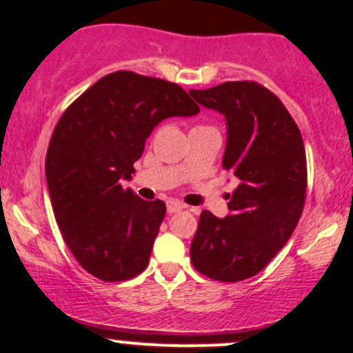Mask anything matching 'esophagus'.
I'll return each mask as SVG.
<instances>
[{
	"mask_svg": "<svg viewBox=\"0 0 353 353\" xmlns=\"http://www.w3.org/2000/svg\"><path fill=\"white\" fill-rule=\"evenodd\" d=\"M183 208H184L183 203L176 201V199H170V201H167V212L169 213H177V212H181Z\"/></svg>",
	"mask_w": 353,
	"mask_h": 353,
	"instance_id": "esophagus-1",
	"label": "esophagus"
}]
</instances>
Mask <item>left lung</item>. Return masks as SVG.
Returning a JSON list of instances; mask_svg holds the SVG:
<instances>
[{
    "label": "left lung",
    "instance_id": "obj_1",
    "mask_svg": "<svg viewBox=\"0 0 353 353\" xmlns=\"http://www.w3.org/2000/svg\"><path fill=\"white\" fill-rule=\"evenodd\" d=\"M190 94L225 117L222 165L237 179L225 219L208 210L199 216L191 261L208 279L241 282L261 272L297 227L307 188L304 141L280 99L254 81Z\"/></svg>",
    "mask_w": 353,
    "mask_h": 353
}]
</instances>
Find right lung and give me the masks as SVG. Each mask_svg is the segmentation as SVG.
Returning <instances> with one entry per match:
<instances>
[{
	"label": "right lung",
	"mask_w": 353,
	"mask_h": 353,
	"mask_svg": "<svg viewBox=\"0 0 353 353\" xmlns=\"http://www.w3.org/2000/svg\"><path fill=\"white\" fill-rule=\"evenodd\" d=\"M198 112L179 85L116 71L95 81L58 121L46 181L63 239L90 275L123 282L148 266L165 203L138 198L123 181L134 174L157 124Z\"/></svg>",
	"instance_id": "1"
}]
</instances>
